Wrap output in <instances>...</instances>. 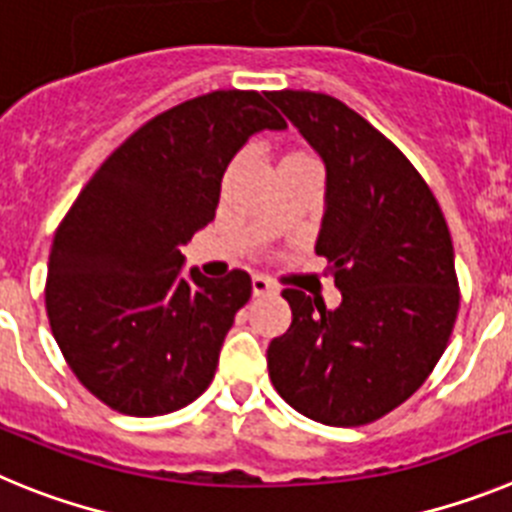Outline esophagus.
I'll return each instance as SVG.
<instances>
[{
    "label": "esophagus",
    "mask_w": 512,
    "mask_h": 512,
    "mask_svg": "<svg viewBox=\"0 0 512 512\" xmlns=\"http://www.w3.org/2000/svg\"><path fill=\"white\" fill-rule=\"evenodd\" d=\"M251 287H253V295H271V292H277V284L266 279L264 274H256L251 279Z\"/></svg>",
    "instance_id": "obj_1"
}]
</instances>
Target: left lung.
I'll return each mask as SVG.
<instances>
[{
  "mask_svg": "<svg viewBox=\"0 0 512 512\" xmlns=\"http://www.w3.org/2000/svg\"><path fill=\"white\" fill-rule=\"evenodd\" d=\"M325 166L315 253L341 289L328 310L300 289L266 364L279 395L325 425H364L408 400L433 372L459 310L454 246L436 197L395 143L318 92H271Z\"/></svg>",
  "mask_w": 512,
  "mask_h": 512,
  "instance_id": "obj_1",
  "label": "left lung"
}]
</instances>
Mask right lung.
<instances>
[{
  "mask_svg": "<svg viewBox=\"0 0 512 512\" xmlns=\"http://www.w3.org/2000/svg\"><path fill=\"white\" fill-rule=\"evenodd\" d=\"M284 128L259 92H210L148 120L81 189L53 238L45 310L69 366L104 405L151 418L210 387L253 287L241 269L184 277L182 246L215 217L235 153Z\"/></svg>",
  "mask_w": 512,
  "mask_h": 512,
  "instance_id": "add662e5",
  "label": "right lung"
}]
</instances>
